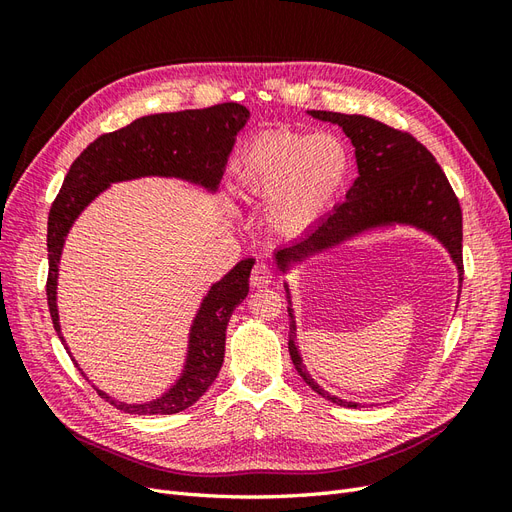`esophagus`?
Masks as SVG:
<instances>
[{
  "instance_id": "esophagus-1",
  "label": "esophagus",
  "mask_w": 512,
  "mask_h": 512,
  "mask_svg": "<svg viewBox=\"0 0 512 512\" xmlns=\"http://www.w3.org/2000/svg\"><path fill=\"white\" fill-rule=\"evenodd\" d=\"M250 282H252L254 288H265V286H269L273 282V273L265 265V262H258V265H254L252 275H250Z\"/></svg>"
}]
</instances>
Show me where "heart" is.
I'll return each mask as SVG.
<instances>
[{
    "label": "heart",
    "mask_w": 512,
    "mask_h": 512,
    "mask_svg": "<svg viewBox=\"0 0 512 512\" xmlns=\"http://www.w3.org/2000/svg\"><path fill=\"white\" fill-rule=\"evenodd\" d=\"M235 173L247 192L271 200L269 224L277 232L299 235L333 207L348 179L350 156L329 134L271 130L243 147Z\"/></svg>",
    "instance_id": "heart-1"
}]
</instances>
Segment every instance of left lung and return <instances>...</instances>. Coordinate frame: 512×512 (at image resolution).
Listing matches in <instances>:
<instances>
[{
	"mask_svg": "<svg viewBox=\"0 0 512 512\" xmlns=\"http://www.w3.org/2000/svg\"><path fill=\"white\" fill-rule=\"evenodd\" d=\"M309 115L331 121L342 128L354 145L359 177L346 194V203L335 207L312 232L275 254L277 265L286 269L288 262L303 260L331 245L342 243L363 230L386 224H412L440 239L455 260L459 280L463 282V222L459 198L448 183L444 170L431 151L418 143L410 132L386 126L365 115H344L333 111H309ZM288 292V286H286ZM290 301V292H288ZM290 339L288 350L294 369L309 384V389L344 408L361 404L339 399L314 382L307 374L297 348V324L288 307Z\"/></svg>",
	"mask_w": 512,
	"mask_h": 512,
	"instance_id": "left-lung-1",
	"label": "left lung"
}]
</instances>
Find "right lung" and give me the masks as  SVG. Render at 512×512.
<instances>
[{
    "label": "right lung",
    "mask_w": 512,
    "mask_h": 512,
    "mask_svg": "<svg viewBox=\"0 0 512 512\" xmlns=\"http://www.w3.org/2000/svg\"><path fill=\"white\" fill-rule=\"evenodd\" d=\"M247 117L250 111L237 102L196 108V111L147 115L126 128L98 136L72 162L64 185L51 205L49 230H46V250H49L46 301L61 342L64 337L59 331L55 303L57 265L68 230L81 211L111 183L147 175L179 177L207 190H218L235 136L245 126ZM252 267L254 258H245L218 284L211 286L194 318L188 361L173 389L149 404H123L102 391L98 395L128 414H177L196 404L220 374L226 324L235 307L247 297ZM64 348L68 350L66 342Z\"/></svg>",
    "instance_id": "1"
}]
</instances>
